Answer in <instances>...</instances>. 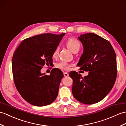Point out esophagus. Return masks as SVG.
<instances>
[{
  "label": "esophagus",
  "mask_w": 126,
  "mask_h": 126,
  "mask_svg": "<svg viewBox=\"0 0 126 126\" xmlns=\"http://www.w3.org/2000/svg\"><path fill=\"white\" fill-rule=\"evenodd\" d=\"M63 74H64V77H68V76H69V74H68V72H64Z\"/></svg>",
  "instance_id": "obj_1"
}]
</instances>
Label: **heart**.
<instances>
[{
    "mask_svg": "<svg viewBox=\"0 0 126 126\" xmlns=\"http://www.w3.org/2000/svg\"><path fill=\"white\" fill-rule=\"evenodd\" d=\"M66 45L68 48L72 52H74L76 49H79L80 47V43L78 42V41L76 39L71 37L69 38V39H68V40L66 41ZM58 51H59V49H58V47H57L55 49L53 54H52V56L56 57L58 53ZM56 67L60 69L68 71V70H69L70 68V65L68 63H67L66 62H61L56 64Z\"/></svg>",
    "mask_w": 126,
    "mask_h": 126,
    "instance_id": "b5f03b06",
    "label": "heart"
}]
</instances>
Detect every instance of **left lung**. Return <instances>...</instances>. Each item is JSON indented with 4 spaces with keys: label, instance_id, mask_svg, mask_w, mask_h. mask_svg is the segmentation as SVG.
Returning a JSON list of instances; mask_svg holds the SVG:
<instances>
[{
    "label": "left lung",
    "instance_id": "1",
    "mask_svg": "<svg viewBox=\"0 0 126 126\" xmlns=\"http://www.w3.org/2000/svg\"><path fill=\"white\" fill-rule=\"evenodd\" d=\"M78 39L82 43L84 52L77 66L89 71V75L83 77L75 71L69 73L73 79L72 92L80 103L93 104L103 100L115 84V52L109 41L94 33L81 35Z\"/></svg>",
    "mask_w": 126,
    "mask_h": 126
}]
</instances>
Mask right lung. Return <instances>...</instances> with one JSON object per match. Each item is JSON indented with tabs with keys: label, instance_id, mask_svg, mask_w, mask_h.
Wrapping results in <instances>:
<instances>
[{
	"label": "right lung",
	"instance_id": "obj_1",
	"mask_svg": "<svg viewBox=\"0 0 126 126\" xmlns=\"http://www.w3.org/2000/svg\"><path fill=\"white\" fill-rule=\"evenodd\" d=\"M65 33H47L24 40L14 51L12 72L16 88L28 103L36 106L51 104L56 99L64 76L57 68L50 75L42 74L45 64L52 62V54Z\"/></svg>",
	"mask_w": 126,
	"mask_h": 126
}]
</instances>
